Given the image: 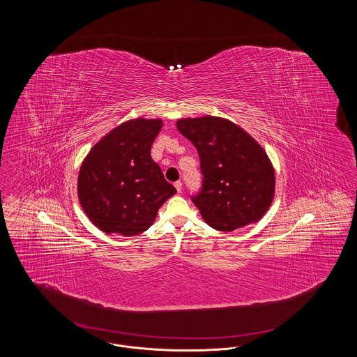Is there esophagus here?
I'll return each mask as SVG.
<instances>
[{
    "mask_svg": "<svg viewBox=\"0 0 357 357\" xmlns=\"http://www.w3.org/2000/svg\"><path fill=\"white\" fill-rule=\"evenodd\" d=\"M174 186H175V188H176V191H178V192H182V188H183V187H182V182H181V181L175 182V183H174Z\"/></svg>",
    "mask_w": 357,
    "mask_h": 357,
    "instance_id": "34e87169",
    "label": "esophagus"
}]
</instances>
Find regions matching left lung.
Listing matches in <instances>:
<instances>
[{"instance_id":"1","label":"left lung","mask_w":357,"mask_h":357,"mask_svg":"<svg viewBox=\"0 0 357 357\" xmlns=\"http://www.w3.org/2000/svg\"><path fill=\"white\" fill-rule=\"evenodd\" d=\"M197 149L202 188L191 197L213 229L233 231L258 222L272 204L275 176L264 149L237 124L217 116L179 119Z\"/></svg>"}]
</instances>
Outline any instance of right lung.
<instances>
[{
  "label": "right lung",
  "mask_w": 357,
  "mask_h": 357,
  "mask_svg": "<svg viewBox=\"0 0 357 357\" xmlns=\"http://www.w3.org/2000/svg\"><path fill=\"white\" fill-rule=\"evenodd\" d=\"M160 119H132L98 142L79 172V201L104 233L132 237L153 225L176 190L151 158Z\"/></svg>",
  "instance_id": "add662e5"
}]
</instances>
